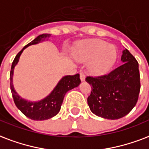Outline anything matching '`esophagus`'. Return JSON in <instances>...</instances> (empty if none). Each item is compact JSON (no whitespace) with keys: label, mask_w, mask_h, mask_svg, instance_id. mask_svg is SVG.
Segmentation results:
<instances>
[{"label":"esophagus","mask_w":149,"mask_h":149,"mask_svg":"<svg viewBox=\"0 0 149 149\" xmlns=\"http://www.w3.org/2000/svg\"><path fill=\"white\" fill-rule=\"evenodd\" d=\"M80 79H81V80H82V81H84V80L85 79V75H84V72H80Z\"/></svg>","instance_id":"1"}]
</instances>
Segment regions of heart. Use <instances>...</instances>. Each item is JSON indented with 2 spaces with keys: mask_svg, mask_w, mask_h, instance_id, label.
<instances>
[{
  "mask_svg": "<svg viewBox=\"0 0 149 149\" xmlns=\"http://www.w3.org/2000/svg\"><path fill=\"white\" fill-rule=\"evenodd\" d=\"M75 54L77 58L84 62H91L90 71L93 74H103L114 65L117 52L113 45H108L105 41L92 40L79 44Z\"/></svg>",
  "mask_w": 149,
  "mask_h": 149,
  "instance_id": "b5f03b06",
  "label": "heart"
}]
</instances>
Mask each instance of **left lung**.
Masks as SVG:
<instances>
[{
  "label": "left lung",
  "mask_w": 149,
  "mask_h": 149,
  "mask_svg": "<svg viewBox=\"0 0 149 149\" xmlns=\"http://www.w3.org/2000/svg\"><path fill=\"white\" fill-rule=\"evenodd\" d=\"M121 60L123 65L106 74L86 77L92 89L87 103L97 116L120 119L137 104L141 89L138 62L127 49L123 52Z\"/></svg>",
  "instance_id": "1"
}]
</instances>
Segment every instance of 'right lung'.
<instances>
[{"label":"right lung","mask_w":149,"mask_h":149,"mask_svg":"<svg viewBox=\"0 0 149 149\" xmlns=\"http://www.w3.org/2000/svg\"><path fill=\"white\" fill-rule=\"evenodd\" d=\"M50 36H51L50 34L40 35L33 41L26 45L15 56L14 61L11 64V71H10V87H11V95L14 99L15 104L26 117L33 120H48L56 116L59 112L65 95L66 94L67 91L77 87L80 84L79 74L78 73L73 76L64 77L57 84L53 91L47 97L37 102H27L26 100L21 98L15 92L12 84V76H13L14 68L19 62V57L21 55L22 52L29 45L37 44L41 40L45 39L46 37Z\"/></svg>","instance_id":"1"}]
</instances>
